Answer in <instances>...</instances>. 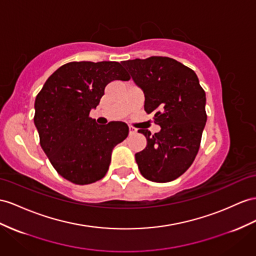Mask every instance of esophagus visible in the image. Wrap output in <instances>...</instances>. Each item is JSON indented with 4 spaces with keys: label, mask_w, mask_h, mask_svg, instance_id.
Here are the masks:
<instances>
[{
    "label": "esophagus",
    "mask_w": 256,
    "mask_h": 256,
    "mask_svg": "<svg viewBox=\"0 0 256 256\" xmlns=\"http://www.w3.org/2000/svg\"><path fill=\"white\" fill-rule=\"evenodd\" d=\"M128 133H130V135H133V134L136 133V130L134 128H132V126H130L128 128Z\"/></svg>",
    "instance_id": "obj_1"
}]
</instances>
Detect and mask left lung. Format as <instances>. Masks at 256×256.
Returning <instances> with one entry per match:
<instances>
[{
    "label": "left lung",
    "instance_id": "1",
    "mask_svg": "<svg viewBox=\"0 0 256 256\" xmlns=\"http://www.w3.org/2000/svg\"><path fill=\"white\" fill-rule=\"evenodd\" d=\"M126 67L145 95L144 108L154 114L158 133L138 130L146 148L135 154L144 178L156 182L174 180L192 164L206 126V92L194 71L173 58L152 56L126 60Z\"/></svg>",
    "mask_w": 256,
    "mask_h": 256
}]
</instances>
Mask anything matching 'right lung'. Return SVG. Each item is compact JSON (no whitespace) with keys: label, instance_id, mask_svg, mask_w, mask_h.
Segmentation results:
<instances>
[{"label":"right lung","instance_id":"add662e5","mask_svg":"<svg viewBox=\"0 0 256 256\" xmlns=\"http://www.w3.org/2000/svg\"><path fill=\"white\" fill-rule=\"evenodd\" d=\"M130 76L116 62H72L44 83L34 102V126L41 147L64 178L88 185L106 175L111 152L128 135L124 122L98 126L90 118L112 81Z\"/></svg>","mask_w":256,"mask_h":256}]
</instances>
